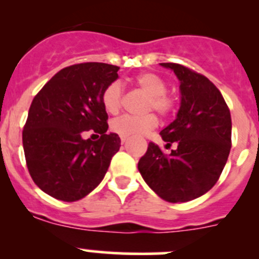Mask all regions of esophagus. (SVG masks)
Returning <instances> with one entry per match:
<instances>
[{"mask_svg": "<svg viewBox=\"0 0 259 259\" xmlns=\"http://www.w3.org/2000/svg\"><path fill=\"white\" fill-rule=\"evenodd\" d=\"M120 142H121V144H124V143H125V142H126V138L121 137V138H120Z\"/></svg>", "mask_w": 259, "mask_h": 259, "instance_id": "1", "label": "esophagus"}]
</instances>
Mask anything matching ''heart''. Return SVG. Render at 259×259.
Masks as SVG:
<instances>
[{"mask_svg": "<svg viewBox=\"0 0 259 259\" xmlns=\"http://www.w3.org/2000/svg\"><path fill=\"white\" fill-rule=\"evenodd\" d=\"M134 85L146 96L143 111H156L160 116L166 117L176 110L177 99L166 91V82L155 72H143L135 77ZM124 101V90L119 81L110 82L101 94V103L109 114H117ZM158 125V119L153 113L142 116L122 115L111 121L110 127L115 134L124 138L137 137L148 133Z\"/></svg>", "mask_w": 259, "mask_h": 259, "instance_id": "heart-1", "label": "heart"}]
</instances>
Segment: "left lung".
I'll list each match as a JSON object with an SVG mask.
<instances>
[{"instance_id": "1", "label": "left lung", "mask_w": 259, "mask_h": 259, "mask_svg": "<svg viewBox=\"0 0 259 259\" xmlns=\"http://www.w3.org/2000/svg\"><path fill=\"white\" fill-rule=\"evenodd\" d=\"M161 66L176 72L182 103L177 119L160 132L177 148L170 153L150 142L138 169L146 184L164 200L189 202L218 182L232 145L231 111L221 91L204 75L174 62Z\"/></svg>"}]
</instances>
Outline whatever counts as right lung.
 I'll return each mask as SVG.
<instances>
[{
  "label": "right lung",
  "mask_w": 259,
  "mask_h": 259,
  "mask_svg": "<svg viewBox=\"0 0 259 259\" xmlns=\"http://www.w3.org/2000/svg\"><path fill=\"white\" fill-rule=\"evenodd\" d=\"M120 67L81 62L60 70L31 103L22 132L26 165L42 192L75 202L95 189L119 151L120 138L106 134L103 90L117 79ZM94 130L98 141L82 139Z\"/></svg>",
  "instance_id": "1"
}]
</instances>
